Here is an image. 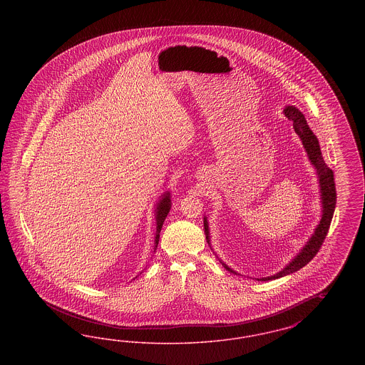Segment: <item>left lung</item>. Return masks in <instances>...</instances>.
I'll use <instances>...</instances> for the list:
<instances>
[{"mask_svg": "<svg viewBox=\"0 0 365 365\" xmlns=\"http://www.w3.org/2000/svg\"><path fill=\"white\" fill-rule=\"evenodd\" d=\"M283 112H284L286 118L293 122L294 131L302 140V145H304V148L308 153V157H309L313 167L316 168V173L319 176L320 192H322V204H323L322 212L323 213H322L320 223L316 227L311 240L301 249V252L295 256L294 259L290 261L282 271H279L278 274H275L272 277H267V278L257 279V280H272V279L290 275L295 271L301 269L302 267H305L309 261L312 260L313 257L317 255L319 249L322 247L324 240H326V235L329 232L331 220H332V215H334V210H335V204H336V190H335V182H334V173L324 163L320 146H319V140L316 138V135L313 134L312 130L309 128L308 123L305 120V116L295 106H286ZM204 227H205V234H207V240H208L209 243V228L207 217H204ZM223 265H225L227 271H230L232 274H237L230 267H227L225 262H223Z\"/></svg>", "mask_w": 365, "mask_h": 365, "instance_id": "1", "label": "left lung"}]
</instances>
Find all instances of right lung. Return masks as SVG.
I'll list each match as a JSON object with an SVG mask.
<instances>
[{
  "label": "right lung",
  "mask_w": 365,
  "mask_h": 365,
  "mask_svg": "<svg viewBox=\"0 0 365 365\" xmlns=\"http://www.w3.org/2000/svg\"><path fill=\"white\" fill-rule=\"evenodd\" d=\"M170 209H171V198H170V192H165V194L161 197L160 202L157 204V231L156 238H155V249H156L157 245H158V240H160V231H161V227H163V223H164V220H165V217H167V215H168Z\"/></svg>",
  "instance_id": "1"
}]
</instances>
